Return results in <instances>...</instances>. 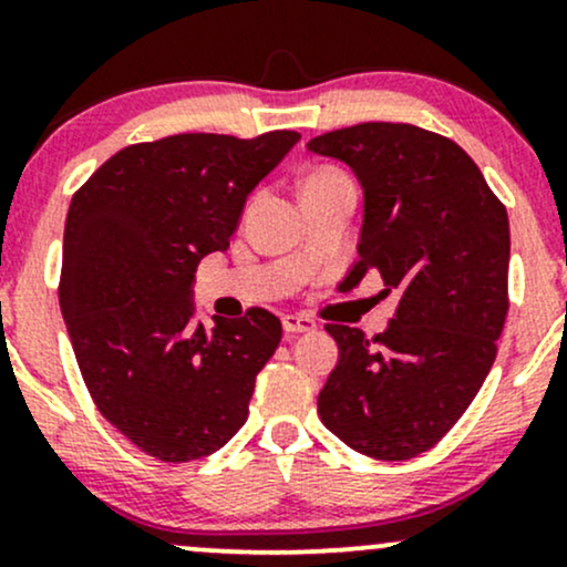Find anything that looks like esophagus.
<instances>
[{"instance_id": "34e87169", "label": "esophagus", "mask_w": 567, "mask_h": 567, "mask_svg": "<svg viewBox=\"0 0 567 567\" xmlns=\"http://www.w3.org/2000/svg\"><path fill=\"white\" fill-rule=\"evenodd\" d=\"M284 330L289 334H300V332H313L316 330V321L310 316L302 313H286L284 316Z\"/></svg>"}]
</instances>
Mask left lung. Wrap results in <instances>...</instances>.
<instances>
[{"label":"left lung","mask_w":567,"mask_h":567,"mask_svg":"<svg viewBox=\"0 0 567 567\" xmlns=\"http://www.w3.org/2000/svg\"><path fill=\"white\" fill-rule=\"evenodd\" d=\"M308 151L349 164L362 186L359 259L346 286L379 272L400 302L368 338L327 324L338 364L319 416L346 446L411 460L473 403L508 313V213L476 162L435 132L370 121L313 137Z\"/></svg>","instance_id":"obj_1"}]
</instances>
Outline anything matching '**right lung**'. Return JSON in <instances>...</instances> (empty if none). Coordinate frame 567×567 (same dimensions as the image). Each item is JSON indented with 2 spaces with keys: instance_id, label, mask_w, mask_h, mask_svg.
<instances>
[{
  "instance_id": "1",
  "label": "right lung",
  "mask_w": 567,
  "mask_h": 567,
  "mask_svg": "<svg viewBox=\"0 0 567 567\" xmlns=\"http://www.w3.org/2000/svg\"><path fill=\"white\" fill-rule=\"evenodd\" d=\"M297 140L278 130L137 143L72 197L59 302L78 368L102 416L156 460L208 456L246 424L281 321L251 308L205 327L194 272L227 251L248 194Z\"/></svg>"
}]
</instances>
